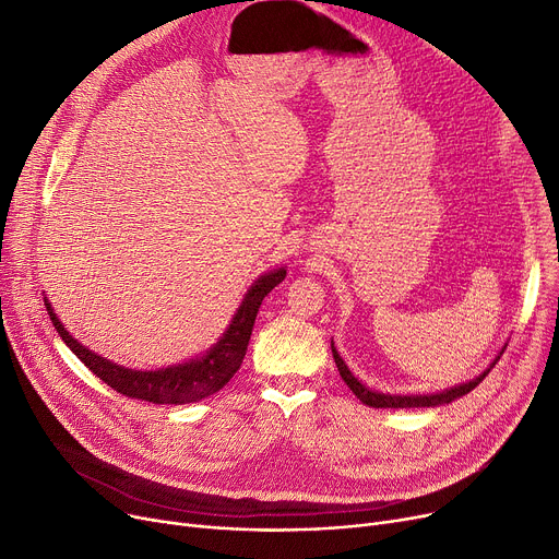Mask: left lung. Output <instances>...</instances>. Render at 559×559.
<instances>
[{"label": "left lung", "instance_id": "1", "mask_svg": "<svg viewBox=\"0 0 559 559\" xmlns=\"http://www.w3.org/2000/svg\"><path fill=\"white\" fill-rule=\"evenodd\" d=\"M331 348H333V358H335V365H337V371H340L342 380L350 388V392H354V394H356L365 405H369V407H432V405L451 403L453 399H460V396L472 392L476 385H480L483 378H485V376L489 373V369L496 365V362H493V365H491L485 373H480L478 378L468 380V383H462V385H457V388H453V390H447V392L428 394V396H392V394H380V392L367 390V388L360 383V380L348 371V367L344 365V360H342L340 354H337V348H335L333 344H331Z\"/></svg>", "mask_w": 559, "mask_h": 559}]
</instances>
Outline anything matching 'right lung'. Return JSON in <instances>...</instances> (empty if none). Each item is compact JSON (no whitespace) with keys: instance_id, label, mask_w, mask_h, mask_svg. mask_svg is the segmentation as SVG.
<instances>
[{"instance_id":"right-lung-1","label":"right lung","mask_w":559,"mask_h":559,"mask_svg":"<svg viewBox=\"0 0 559 559\" xmlns=\"http://www.w3.org/2000/svg\"><path fill=\"white\" fill-rule=\"evenodd\" d=\"M285 274H287L285 270H274L270 274L260 276L251 285L238 314L233 317L228 331L209 350V354L201 358H194L190 362L158 369V371H135V369H124L120 365H112L110 360H104L102 356L93 354V350L81 346L63 329V324L56 319L47 299H45V306H47L53 329L70 346L72 354L97 378H102L106 385H110L115 392H120L122 396H129V399H138V401L181 405V403L201 401L205 396L219 392L233 378V373L240 369V365L247 356V346L251 340L258 308H260L262 299L267 297L270 292L285 278Z\"/></svg>"}]
</instances>
